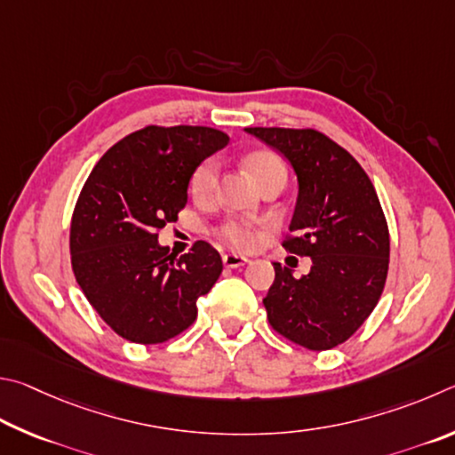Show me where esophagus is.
Returning <instances> with one entry per match:
<instances>
[{
	"mask_svg": "<svg viewBox=\"0 0 455 455\" xmlns=\"http://www.w3.org/2000/svg\"><path fill=\"white\" fill-rule=\"evenodd\" d=\"M221 259H223V266L229 267V269H235V267H242V266L248 264V258L235 256V253H226V256H223Z\"/></svg>",
	"mask_w": 455,
	"mask_h": 455,
	"instance_id": "34e87169",
	"label": "esophagus"
}]
</instances>
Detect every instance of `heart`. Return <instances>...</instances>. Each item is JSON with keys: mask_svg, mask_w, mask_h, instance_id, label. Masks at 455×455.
I'll return each mask as SVG.
<instances>
[{"mask_svg": "<svg viewBox=\"0 0 455 455\" xmlns=\"http://www.w3.org/2000/svg\"><path fill=\"white\" fill-rule=\"evenodd\" d=\"M245 167H248L251 178L256 180L259 186L275 173H285L283 162L275 154H272V151H253V154L245 157ZM218 173H220V165L215 159L210 157L199 164L196 170L191 172V178H189L191 196L197 199L210 197L215 191V186H218ZM215 235H218L228 248H232L235 251H250L258 245L256 229L243 220L223 221L221 226L215 229Z\"/></svg>", "mask_w": 455, "mask_h": 455, "instance_id": "obj_1", "label": "heart"}]
</instances>
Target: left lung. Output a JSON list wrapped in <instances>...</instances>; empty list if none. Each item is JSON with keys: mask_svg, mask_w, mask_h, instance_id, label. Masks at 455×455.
I'll return each instance as SVG.
<instances>
[{"mask_svg": "<svg viewBox=\"0 0 455 455\" xmlns=\"http://www.w3.org/2000/svg\"><path fill=\"white\" fill-rule=\"evenodd\" d=\"M288 157L298 175L296 212L283 248L312 258L307 275L274 264L264 298L272 328L301 347L344 344L368 320L384 291L389 232L373 183L352 154L317 130L248 127Z\"/></svg>", "mask_w": 455, "mask_h": 455, "instance_id": "obj_1", "label": "left lung"}]
</instances>
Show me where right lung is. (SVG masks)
<instances>
[{
    "label": "right lung",
    "instance_id": "obj_1",
    "mask_svg": "<svg viewBox=\"0 0 455 455\" xmlns=\"http://www.w3.org/2000/svg\"><path fill=\"white\" fill-rule=\"evenodd\" d=\"M204 125H146L119 140L85 180L69 229L74 275L84 296L117 336L164 344L197 317V298L223 269L218 250L196 242L170 253L157 232L188 204L191 172L228 146Z\"/></svg>",
    "mask_w": 455,
    "mask_h": 455
}]
</instances>
